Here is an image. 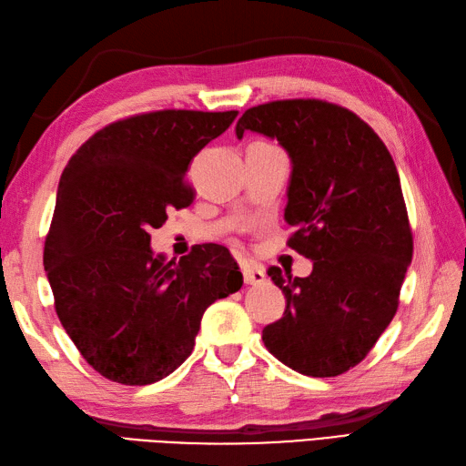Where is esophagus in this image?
<instances>
[{"label": "esophagus", "mask_w": 466, "mask_h": 466, "mask_svg": "<svg viewBox=\"0 0 466 466\" xmlns=\"http://www.w3.org/2000/svg\"><path fill=\"white\" fill-rule=\"evenodd\" d=\"M241 272H243L245 284H250V286H258L267 280V274H264V270L258 267H250V264H243Z\"/></svg>", "instance_id": "1"}]
</instances>
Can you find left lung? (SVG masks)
Returning <instances> with one entry per match:
<instances>
[{"label":"left lung","mask_w":466,"mask_h":466,"mask_svg":"<svg viewBox=\"0 0 466 466\" xmlns=\"http://www.w3.org/2000/svg\"><path fill=\"white\" fill-rule=\"evenodd\" d=\"M257 131L290 153L288 247L313 260L308 279L270 267L284 316L262 329L270 353L306 376H339L370 353L396 316L413 235L392 155L357 113L316 97L248 107Z\"/></svg>","instance_id":"obj_1"}]
</instances>
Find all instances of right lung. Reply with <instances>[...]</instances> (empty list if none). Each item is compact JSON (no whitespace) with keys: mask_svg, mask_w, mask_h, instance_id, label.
<instances>
[{"mask_svg":"<svg viewBox=\"0 0 466 466\" xmlns=\"http://www.w3.org/2000/svg\"><path fill=\"white\" fill-rule=\"evenodd\" d=\"M238 111L158 109L94 133L60 176L45 241L56 316L94 370L145 386L192 355L204 311L243 286L221 245L178 262L150 253V229L194 202L190 160Z\"/></svg>","mask_w":466,"mask_h":466,"instance_id":"1","label":"right lung"}]
</instances>
